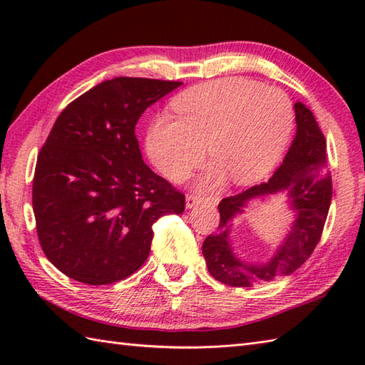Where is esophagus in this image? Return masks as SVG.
I'll return each instance as SVG.
<instances>
[{
  "instance_id": "esophagus-1",
  "label": "esophagus",
  "mask_w": 365,
  "mask_h": 365,
  "mask_svg": "<svg viewBox=\"0 0 365 365\" xmlns=\"http://www.w3.org/2000/svg\"><path fill=\"white\" fill-rule=\"evenodd\" d=\"M220 202L218 196H200V195H188L187 196V207L192 208L199 204H208V205H216Z\"/></svg>"
}]
</instances>
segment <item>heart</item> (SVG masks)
Masks as SVG:
<instances>
[{"label":"heart","mask_w":365,"mask_h":365,"mask_svg":"<svg viewBox=\"0 0 365 365\" xmlns=\"http://www.w3.org/2000/svg\"><path fill=\"white\" fill-rule=\"evenodd\" d=\"M175 115L161 114L147 131V152L163 174L182 180L205 155L215 160L200 177L218 187L226 174L235 183L259 180L284 153L293 108L284 92L246 78L192 86L173 102Z\"/></svg>","instance_id":"1"}]
</instances>
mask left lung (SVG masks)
<instances>
[{
	"label": "left lung",
	"mask_w": 365,
	"mask_h": 365,
	"mask_svg": "<svg viewBox=\"0 0 365 365\" xmlns=\"http://www.w3.org/2000/svg\"><path fill=\"white\" fill-rule=\"evenodd\" d=\"M297 136L284 163L267 183L254 185L238 195L224 197L220 205V226L204 240L202 254L216 281L230 287H254L279 274H292L319 245L332 197V178L327 169V141L312 111L294 105ZM292 199L297 221L287 242L265 266L243 264L231 252L228 221L241 211L247 200L283 190Z\"/></svg>",
	"instance_id": "8db88e82"
}]
</instances>
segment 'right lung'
<instances>
[{
  "label": "right lung",
  "mask_w": 365,
  "mask_h": 365,
  "mask_svg": "<svg viewBox=\"0 0 365 365\" xmlns=\"http://www.w3.org/2000/svg\"><path fill=\"white\" fill-rule=\"evenodd\" d=\"M180 81L118 76L68 103L37 155L33 210L43 254L89 285L122 281L150 252L160 216L185 195L143 161L135 127Z\"/></svg>",
  "instance_id": "1"
}]
</instances>
